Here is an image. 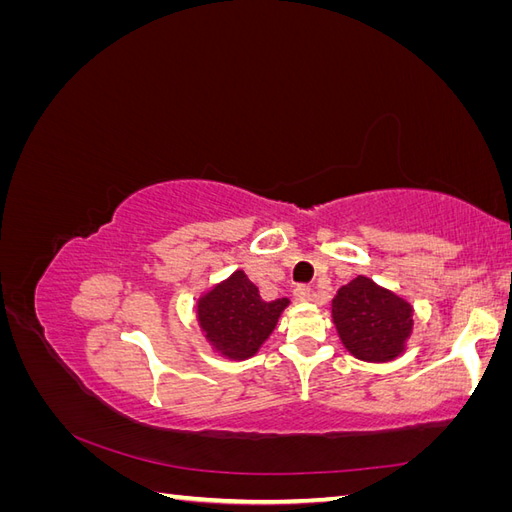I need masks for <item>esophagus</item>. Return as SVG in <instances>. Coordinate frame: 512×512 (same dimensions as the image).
Here are the masks:
<instances>
[{"mask_svg":"<svg viewBox=\"0 0 512 512\" xmlns=\"http://www.w3.org/2000/svg\"><path fill=\"white\" fill-rule=\"evenodd\" d=\"M294 299L305 303V301H312V288L305 286V284H299L297 288H294Z\"/></svg>","mask_w":512,"mask_h":512,"instance_id":"34e87169","label":"esophagus"}]
</instances>
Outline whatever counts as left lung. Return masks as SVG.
<instances>
[{
  "label": "left lung",
  "instance_id": "8db88e82",
  "mask_svg": "<svg viewBox=\"0 0 512 512\" xmlns=\"http://www.w3.org/2000/svg\"><path fill=\"white\" fill-rule=\"evenodd\" d=\"M331 316L346 350L367 363H389L406 352L414 307L365 275L337 290Z\"/></svg>",
  "mask_w": 512,
  "mask_h": 512
}]
</instances>
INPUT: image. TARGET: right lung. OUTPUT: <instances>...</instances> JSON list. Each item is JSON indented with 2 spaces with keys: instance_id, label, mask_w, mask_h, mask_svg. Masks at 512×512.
<instances>
[{
  "instance_id": "add662e5",
  "label": "right lung",
  "mask_w": 512,
  "mask_h": 512,
  "mask_svg": "<svg viewBox=\"0 0 512 512\" xmlns=\"http://www.w3.org/2000/svg\"><path fill=\"white\" fill-rule=\"evenodd\" d=\"M290 299L265 301L258 286L237 269L196 303V320L209 346L232 361H245L260 350L277 327Z\"/></svg>"
}]
</instances>
